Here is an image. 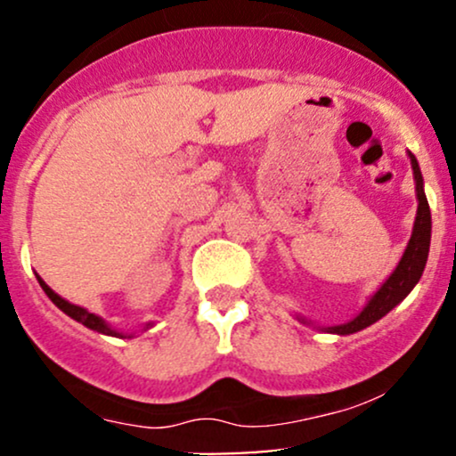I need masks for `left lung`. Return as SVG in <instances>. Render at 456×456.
I'll list each match as a JSON object with an SVG mask.
<instances>
[{
    "mask_svg": "<svg viewBox=\"0 0 456 456\" xmlns=\"http://www.w3.org/2000/svg\"><path fill=\"white\" fill-rule=\"evenodd\" d=\"M413 169V182H416V199H418V210H416V221H413L411 238L405 246V253L396 268L392 270V274L381 282V287L375 291L373 296L369 297L362 311L355 315L352 322L338 323V326H317L322 332L328 334H338V337H345V334L360 332V330L373 326L375 322H379L381 317L388 315V313L396 305H401L405 300L407 294L418 285L422 272H425L427 257H428V246H431V210H428V201L425 195V182H422L420 167H418L416 156L411 151H407ZM297 322H306L305 317H297Z\"/></svg>",
    "mask_w": 456,
    "mask_h": 456,
    "instance_id": "8db88e82",
    "label": "left lung"
}]
</instances>
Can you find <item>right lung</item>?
<instances>
[{
  "mask_svg": "<svg viewBox=\"0 0 456 456\" xmlns=\"http://www.w3.org/2000/svg\"><path fill=\"white\" fill-rule=\"evenodd\" d=\"M36 279H38L40 287H43V291H45V294L51 297V302H53V305H55L57 308H60V311H64L68 317H72V319H75V322L83 323V326H86V328H90V330H94V332L107 334V337H118V338H133V337H134V334L119 332V330L111 328V326H109L107 322H104L102 317L94 315V313L87 311V308H83V306H77V305H70V302L64 300V297H61V296H57L55 291L51 289V287L46 285V282H45L43 279H40L38 274H36ZM148 328H151V322H150V323H145V326H143V330H148Z\"/></svg>",
  "mask_w": 456,
  "mask_h": 456,
  "instance_id": "right-lung-1",
  "label": "right lung"
}]
</instances>
